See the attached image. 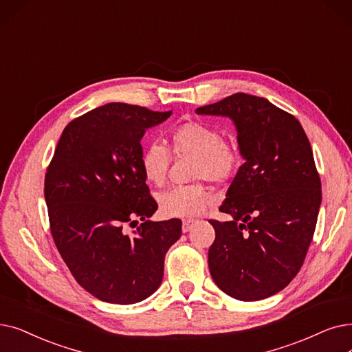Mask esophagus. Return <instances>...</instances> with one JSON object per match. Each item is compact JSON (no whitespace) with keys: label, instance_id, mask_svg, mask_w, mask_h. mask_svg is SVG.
<instances>
[{"label":"esophagus","instance_id":"esophagus-1","mask_svg":"<svg viewBox=\"0 0 352 352\" xmlns=\"http://www.w3.org/2000/svg\"><path fill=\"white\" fill-rule=\"evenodd\" d=\"M195 223H197V220H194V219H186V220H182V232H184V233L190 232L191 227H192Z\"/></svg>","mask_w":352,"mask_h":352}]
</instances>
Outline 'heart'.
Listing matches in <instances>:
<instances>
[{
    "instance_id": "heart-1",
    "label": "heart",
    "mask_w": 352,
    "mask_h": 352,
    "mask_svg": "<svg viewBox=\"0 0 352 352\" xmlns=\"http://www.w3.org/2000/svg\"><path fill=\"white\" fill-rule=\"evenodd\" d=\"M168 149L174 155L192 157V178L224 182L239 170L241 157L237 145L223 140L221 132L204 122L188 120L177 125L166 138ZM170 154L166 148L152 144L144 149L140 168L144 179L151 186H162L166 178ZM161 211L168 217H195L216 203V195L204 186L195 182L190 186L174 187L158 198Z\"/></svg>"
}]
</instances>
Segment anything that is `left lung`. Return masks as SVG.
I'll return each instance as SVG.
<instances>
[{
  "instance_id": "8db88e82",
  "label": "left lung",
  "mask_w": 352,
  "mask_h": 352,
  "mask_svg": "<svg viewBox=\"0 0 352 352\" xmlns=\"http://www.w3.org/2000/svg\"><path fill=\"white\" fill-rule=\"evenodd\" d=\"M195 112L230 118L246 161L220 206L232 220H210L211 278L234 299L269 298L296 276L314 237L322 191L309 140L265 98L234 94Z\"/></svg>"
}]
</instances>
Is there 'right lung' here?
<instances>
[{
  "label": "right lung",
  "mask_w": 352,
  "mask_h": 352,
  "mask_svg": "<svg viewBox=\"0 0 352 352\" xmlns=\"http://www.w3.org/2000/svg\"><path fill=\"white\" fill-rule=\"evenodd\" d=\"M142 106L108 103L73 119L44 179L56 248L95 298L131 305L151 296L164 258L181 237V220L151 221L158 210L141 174L145 131L171 116ZM142 224L133 235L124 227Z\"/></svg>",
  "instance_id": "right-lung-1"
}]
</instances>
